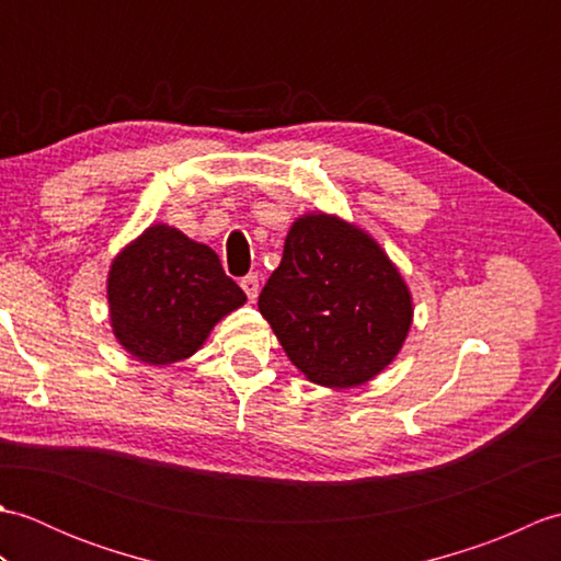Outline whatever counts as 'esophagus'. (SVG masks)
Listing matches in <instances>:
<instances>
[{
	"label": "esophagus",
	"mask_w": 561,
	"mask_h": 561,
	"mask_svg": "<svg viewBox=\"0 0 561 561\" xmlns=\"http://www.w3.org/2000/svg\"><path fill=\"white\" fill-rule=\"evenodd\" d=\"M241 287L245 291V296L250 301L257 299V291H260V284H257V274H248V277L241 279Z\"/></svg>",
	"instance_id": "34e87169"
}]
</instances>
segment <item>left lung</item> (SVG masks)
I'll return each instance as SVG.
<instances>
[{
    "label": "left lung",
    "instance_id": "1",
    "mask_svg": "<svg viewBox=\"0 0 561 561\" xmlns=\"http://www.w3.org/2000/svg\"><path fill=\"white\" fill-rule=\"evenodd\" d=\"M289 362L325 388H356L396 359L412 294L371 236L335 214L291 224L279 267L257 299Z\"/></svg>",
    "mask_w": 561,
    "mask_h": 561
}]
</instances>
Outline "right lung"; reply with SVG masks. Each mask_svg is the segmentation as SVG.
Here are the masks:
<instances>
[{
    "label": "right lung",
    "instance_id": "1",
    "mask_svg": "<svg viewBox=\"0 0 561 561\" xmlns=\"http://www.w3.org/2000/svg\"><path fill=\"white\" fill-rule=\"evenodd\" d=\"M245 304L219 255L169 224H151L115 255L108 306L115 340L151 366L193 356L224 316Z\"/></svg>",
    "mask_w": 561,
    "mask_h": 561
}]
</instances>
